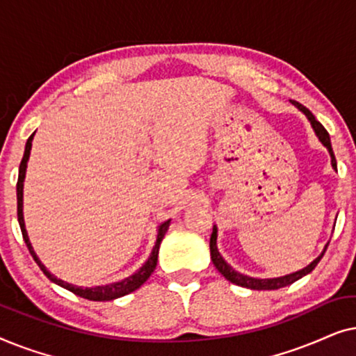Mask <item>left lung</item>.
Segmentation results:
<instances>
[{
    "label": "left lung",
    "instance_id": "left-lung-1",
    "mask_svg": "<svg viewBox=\"0 0 356 356\" xmlns=\"http://www.w3.org/2000/svg\"><path fill=\"white\" fill-rule=\"evenodd\" d=\"M295 106L306 116V118H308V121L311 123V128H313L314 134L318 136L321 144H323L324 147L329 150L332 168L337 170V162H335V155H334L332 145H330V138H329L327 131L324 129V126L314 118V115L311 113L308 108H305L303 105L298 104V102H295ZM217 232H218L217 225H213L212 235H211V259L213 262V266H216V269L220 272V274L225 277L228 282H232V284H235V285L245 286V289H251V290H277V289H282V286L291 285L293 282L300 280L301 277L308 275L309 272L313 270L316 266H318V262L321 261V257L324 256V252H325V250H327V245H329V243H327V245L324 246L323 252H321V254L316 257L313 262H309L308 266L303 267V269L291 272V274H286V275H282V277H274V279H257V277H250V275L241 274V272L235 270L225 259H223V256L220 254V251H218V248H217Z\"/></svg>",
    "mask_w": 356,
    "mask_h": 356
}]
</instances>
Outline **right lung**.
Here are the masks:
<instances>
[{
  "label": "right lung",
  "instance_id": "add662e5",
  "mask_svg": "<svg viewBox=\"0 0 356 356\" xmlns=\"http://www.w3.org/2000/svg\"><path fill=\"white\" fill-rule=\"evenodd\" d=\"M33 136H35V133H33L31 138L27 139L26 150H24L22 162H21V165H19V178H17V220H19V225H21V232H22L24 241H26V245L29 248V251H31L33 261L37 262L38 267H40L43 274H45L48 279L53 282V284L60 285V286H63V289L72 291V293H74V295L82 296V298L90 300V301H110V300H116V298H120V296H124V295L131 293V291L138 290L139 286L143 285L144 282L149 279L150 274H152L154 269H155V266H157L160 243H162L165 233H167L168 227H170V222H172V220H165V222H162L157 227V240H155V245L152 248V252H150V256L147 257V261L144 262L143 267H139V269L136 270L133 275L126 277V279L120 280V282H113V284L97 285V286H77V285L67 284V282L58 279L56 275H53L51 272L48 270L47 267L42 264L40 257H38L37 252L33 251V248L31 245V240H29L27 230H26V222H24V179H26V170H27L29 157H31Z\"/></svg>",
  "mask_w": 356,
  "mask_h": 356
}]
</instances>
